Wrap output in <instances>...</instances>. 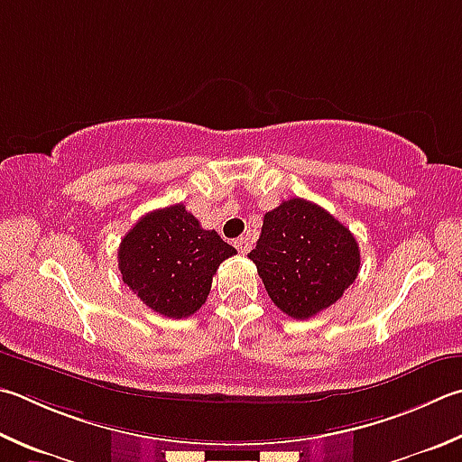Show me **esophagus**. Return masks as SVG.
I'll use <instances>...</instances> for the list:
<instances>
[{"mask_svg": "<svg viewBox=\"0 0 462 462\" xmlns=\"http://www.w3.org/2000/svg\"><path fill=\"white\" fill-rule=\"evenodd\" d=\"M234 246L238 248V253H240V254H246L248 250H250V240H248L246 236H240V238L234 240Z\"/></svg>", "mask_w": 462, "mask_h": 462, "instance_id": "34e87169", "label": "esophagus"}]
</instances>
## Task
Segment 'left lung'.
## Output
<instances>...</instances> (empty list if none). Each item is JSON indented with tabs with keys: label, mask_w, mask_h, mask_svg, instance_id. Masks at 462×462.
<instances>
[{
	"label": "left lung",
	"mask_w": 462,
	"mask_h": 462,
	"mask_svg": "<svg viewBox=\"0 0 462 462\" xmlns=\"http://www.w3.org/2000/svg\"><path fill=\"white\" fill-rule=\"evenodd\" d=\"M248 258L273 303L292 319L315 317L337 303L362 263L349 228L303 198H291L264 214Z\"/></svg>",
	"instance_id": "obj_1"
}]
</instances>
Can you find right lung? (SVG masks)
I'll return each instance as SVG.
<instances>
[{
    "instance_id": "add662e5",
    "label": "right lung",
    "mask_w": 462,
    "mask_h": 462,
    "mask_svg": "<svg viewBox=\"0 0 462 462\" xmlns=\"http://www.w3.org/2000/svg\"><path fill=\"white\" fill-rule=\"evenodd\" d=\"M236 254L204 230L186 206L153 209L125 234L119 246L123 282L155 313L183 319L206 303L212 276L226 258Z\"/></svg>"
}]
</instances>
